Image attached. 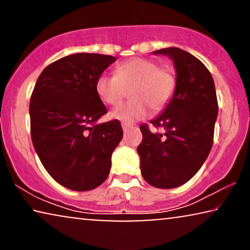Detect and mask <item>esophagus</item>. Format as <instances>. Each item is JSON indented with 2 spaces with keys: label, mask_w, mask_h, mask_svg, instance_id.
<instances>
[{
  "label": "esophagus",
  "mask_w": 250,
  "mask_h": 250,
  "mask_svg": "<svg viewBox=\"0 0 250 250\" xmlns=\"http://www.w3.org/2000/svg\"><path fill=\"white\" fill-rule=\"evenodd\" d=\"M122 127L124 129V132H126L128 128L132 127V125L129 124V123H122Z\"/></svg>",
  "instance_id": "34e87169"
}]
</instances>
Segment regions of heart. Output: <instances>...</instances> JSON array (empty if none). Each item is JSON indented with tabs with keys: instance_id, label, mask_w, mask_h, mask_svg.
I'll list each match as a JSON object with an SVG mask.
<instances>
[{
	"instance_id": "b5f03b06",
	"label": "heart",
	"mask_w": 250,
	"mask_h": 250,
	"mask_svg": "<svg viewBox=\"0 0 250 250\" xmlns=\"http://www.w3.org/2000/svg\"><path fill=\"white\" fill-rule=\"evenodd\" d=\"M176 81L172 70L157 61L134 58L118 64L116 75L104 74L97 80L95 90L104 104L116 105L129 91L127 104L111 111V118L132 123L146 118L150 108L160 110L168 104L175 91Z\"/></svg>"
}]
</instances>
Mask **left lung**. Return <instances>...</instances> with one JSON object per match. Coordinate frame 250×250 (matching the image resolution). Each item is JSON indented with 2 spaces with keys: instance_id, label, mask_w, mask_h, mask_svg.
Listing matches in <instances>:
<instances>
[{
  "instance_id": "1",
  "label": "left lung",
  "mask_w": 250,
  "mask_h": 250,
  "mask_svg": "<svg viewBox=\"0 0 250 250\" xmlns=\"http://www.w3.org/2000/svg\"><path fill=\"white\" fill-rule=\"evenodd\" d=\"M173 61L176 86L159 116L150 121L164 134L141 125V174L150 186L173 189L196 175L209 155L218 104L213 77L199 59L179 47L153 51Z\"/></svg>"
}]
</instances>
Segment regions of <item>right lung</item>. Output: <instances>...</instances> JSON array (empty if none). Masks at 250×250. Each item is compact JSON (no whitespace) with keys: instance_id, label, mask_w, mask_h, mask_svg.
Segmentation results:
<instances>
[{"instance_id":"1","label":"right lung","mask_w":250,"mask_h":250,"mask_svg":"<svg viewBox=\"0 0 250 250\" xmlns=\"http://www.w3.org/2000/svg\"><path fill=\"white\" fill-rule=\"evenodd\" d=\"M116 58L75 53L47 66L29 104L33 146L54 181L74 191L93 190L107 179L111 156L123 138L118 121L98 124L107 114L97 80Z\"/></svg>"}]
</instances>
